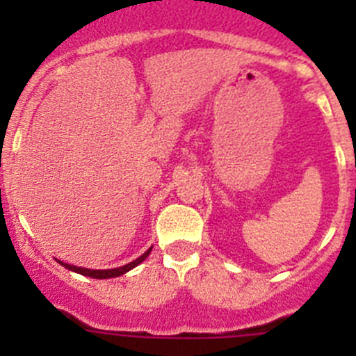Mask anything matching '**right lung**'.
<instances>
[{
    "label": "right lung",
    "mask_w": 356,
    "mask_h": 356,
    "mask_svg": "<svg viewBox=\"0 0 356 356\" xmlns=\"http://www.w3.org/2000/svg\"><path fill=\"white\" fill-rule=\"evenodd\" d=\"M149 251H152V248H149L146 253H143L141 257L136 258L134 261H131V264L124 265V267H118V268H108V270H91V268H82V267H75V265H68V264H63V261H58V264H62L63 267L68 268V270H74L77 272V274H82V275H88V277H92V279H110V277H118V275L125 274V272H129L131 268L138 267L141 261L146 260V257L149 254Z\"/></svg>",
    "instance_id": "1"
}]
</instances>
